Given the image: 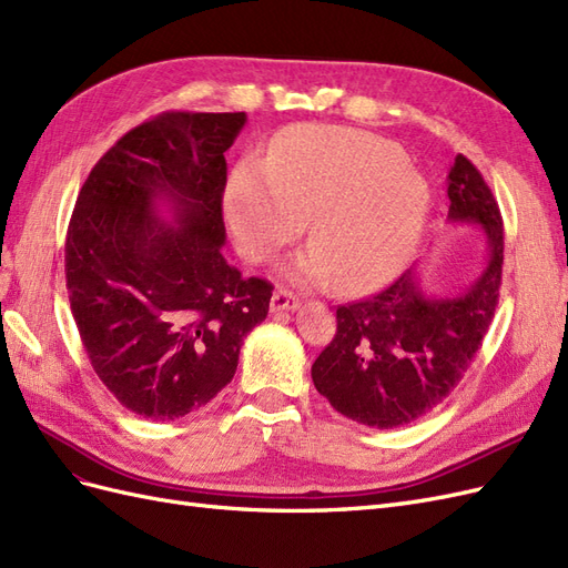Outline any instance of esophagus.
Masks as SVG:
<instances>
[{"label": "esophagus", "instance_id": "34e87169", "mask_svg": "<svg viewBox=\"0 0 568 568\" xmlns=\"http://www.w3.org/2000/svg\"><path fill=\"white\" fill-rule=\"evenodd\" d=\"M301 303H298V298L291 294V291H284V288H280V291H274V296H272V301H270V311L272 313H284V311H296Z\"/></svg>", "mask_w": 568, "mask_h": 568}]
</instances>
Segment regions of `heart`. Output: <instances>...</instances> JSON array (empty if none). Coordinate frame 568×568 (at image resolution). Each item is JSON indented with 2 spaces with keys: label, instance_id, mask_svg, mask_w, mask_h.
<instances>
[{
  "label": "heart",
  "instance_id": "obj_1",
  "mask_svg": "<svg viewBox=\"0 0 568 568\" xmlns=\"http://www.w3.org/2000/svg\"><path fill=\"white\" fill-rule=\"evenodd\" d=\"M222 209L253 263L270 261L311 217L315 246L291 257L284 274L296 284L334 277L338 288L359 291L417 246L428 186L398 144L353 128L301 125L277 136L265 161L234 163Z\"/></svg>",
  "mask_w": 568,
  "mask_h": 568
}]
</instances>
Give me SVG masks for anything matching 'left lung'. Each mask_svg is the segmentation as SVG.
Instances as JSON below:
<instances>
[{
	"instance_id": "8db88e82",
	"label": "left lung",
	"mask_w": 568,
	"mask_h": 568,
	"mask_svg": "<svg viewBox=\"0 0 568 568\" xmlns=\"http://www.w3.org/2000/svg\"><path fill=\"white\" fill-rule=\"evenodd\" d=\"M448 220L478 225L486 265L459 294L432 296L417 267L365 301L341 305L336 336L313 365L320 395L372 428H398L432 412L471 365L495 315L505 232L486 180L462 153L448 173Z\"/></svg>"
}]
</instances>
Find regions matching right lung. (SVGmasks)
Listing matches in <instances>:
<instances>
[{
    "label": "right lung",
    "instance_id": "right-lung-1",
    "mask_svg": "<svg viewBox=\"0 0 568 568\" xmlns=\"http://www.w3.org/2000/svg\"><path fill=\"white\" fill-rule=\"evenodd\" d=\"M244 125L246 113L146 120L99 159L75 201L68 301L97 376L144 419L209 405L267 317L272 284L242 277L220 251L225 151Z\"/></svg>",
    "mask_w": 568,
    "mask_h": 568
}]
</instances>
